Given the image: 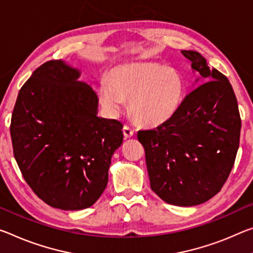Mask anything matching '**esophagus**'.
Returning a JSON list of instances; mask_svg holds the SVG:
<instances>
[{"label": "esophagus", "mask_w": 253, "mask_h": 253, "mask_svg": "<svg viewBox=\"0 0 253 253\" xmlns=\"http://www.w3.org/2000/svg\"><path fill=\"white\" fill-rule=\"evenodd\" d=\"M123 133H124V136H125V137L129 138V137H131V136L134 135V130L131 129L129 126L125 125V126H124V128H123Z\"/></svg>", "instance_id": "34e87169"}]
</instances>
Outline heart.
I'll return each mask as SVG.
<instances>
[{
  "label": "heart",
  "mask_w": 253,
  "mask_h": 253,
  "mask_svg": "<svg viewBox=\"0 0 253 253\" xmlns=\"http://www.w3.org/2000/svg\"><path fill=\"white\" fill-rule=\"evenodd\" d=\"M183 83L174 70L153 63H134L112 70L98 87L99 101L110 115L118 114L125 100L134 118L158 125L177 111L182 99Z\"/></svg>",
  "instance_id": "heart-1"
}]
</instances>
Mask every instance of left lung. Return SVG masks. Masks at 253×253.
<instances>
[{
	"mask_svg": "<svg viewBox=\"0 0 253 253\" xmlns=\"http://www.w3.org/2000/svg\"><path fill=\"white\" fill-rule=\"evenodd\" d=\"M200 78L177 111L137 138L145 150L151 188L175 206L207 202L226 182L241 131L238 101L230 81L210 69L198 51L182 50Z\"/></svg>",
	"mask_w": 253,
	"mask_h": 253,
	"instance_id": "obj_1",
	"label": "left lung"
}]
</instances>
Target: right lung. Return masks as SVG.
I'll use <instances>...</instances> for the list:
<instances>
[{"instance_id":"add662e5","label":"right lung","mask_w":253,"mask_h":253,"mask_svg":"<svg viewBox=\"0 0 253 253\" xmlns=\"http://www.w3.org/2000/svg\"><path fill=\"white\" fill-rule=\"evenodd\" d=\"M79 76L62 61L43 63L20 89L10 125L26 182L47 205L65 211L97 202L123 143V124L98 117V95Z\"/></svg>"}]
</instances>
